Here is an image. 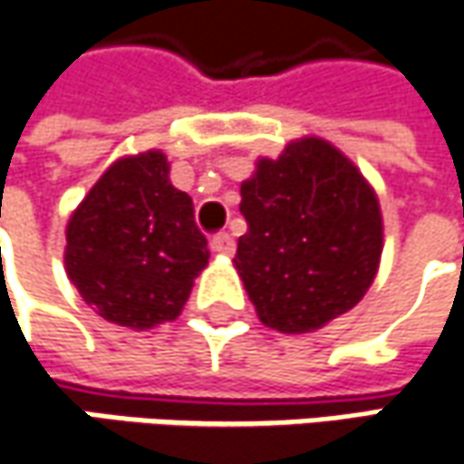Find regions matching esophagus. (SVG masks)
Returning <instances> with one entry per match:
<instances>
[{"mask_svg":"<svg viewBox=\"0 0 464 464\" xmlns=\"http://www.w3.org/2000/svg\"><path fill=\"white\" fill-rule=\"evenodd\" d=\"M211 250H214L217 256H235V237L227 235V232L214 235V237H211Z\"/></svg>","mask_w":464,"mask_h":464,"instance_id":"1","label":"esophagus"}]
</instances>
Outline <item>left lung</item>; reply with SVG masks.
<instances>
[{"instance_id":"left-lung-1","label":"left lung","mask_w":464,"mask_h":464,"mask_svg":"<svg viewBox=\"0 0 464 464\" xmlns=\"http://www.w3.org/2000/svg\"><path fill=\"white\" fill-rule=\"evenodd\" d=\"M240 196L247 232L235 268L266 328L314 333L364 299L382 258V208L338 147L295 139L276 160L260 157Z\"/></svg>"}]
</instances>
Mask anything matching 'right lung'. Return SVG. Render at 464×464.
<instances>
[{
    "label": "right lung",
    "instance_id": "add662e5",
    "mask_svg": "<svg viewBox=\"0 0 464 464\" xmlns=\"http://www.w3.org/2000/svg\"><path fill=\"white\" fill-rule=\"evenodd\" d=\"M208 256L193 201L169 183L160 150L116 160L66 224V276L100 317L121 328L175 320Z\"/></svg>",
    "mask_w": 464,
    "mask_h": 464
}]
</instances>
